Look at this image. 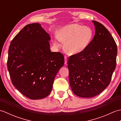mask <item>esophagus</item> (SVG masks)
<instances>
[{
  "label": "esophagus",
  "instance_id": "34e87169",
  "mask_svg": "<svg viewBox=\"0 0 121 121\" xmlns=\"http://www.w3.org/2000/svg\"><path fill=\"white\" fill-rule=\"evenodd\" d=\"M67 63V57L66 56H65V65H66Z\"/></svg>",
  "mask_w": 121,
  "mask_h": 121
}]
</instances>
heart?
Masks as SVG:
<instances>
[{
    "label": "heart",
    "instance_id": "obj_1",
    "mask_svg": "<svg viewBox=\"0 0 121 121\" xmlns=\"http://www.w3.org/2000/svg\"><path fill=\"white\" fill-rule=\"evenodd\" d=\"M57 38L60 42L65 43V52L74 55L81 53L88 47L93 38V32L89 27L78 24H71L61 28ZM54 44L60 47L56 40L54 41Z\"/></svg>",
    "mask_w": 121,
    "mask_h": 121
}]
</instances>
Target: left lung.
<instances>
[{
    "label": "left lung",
    "mask_w": 121,
    "mask_h": 121,
    "mask_svg": "<svg viewBox=\"0 0 121 121\" xmlns=\"http://www.w3.org/2000/svg\"><path fill=\"white\" fill-rule=\"evenodd\" d=\"M95 35L81 53L71 56L68 61L69 82L76 96L91 98L109 85L117 64V46L106 27L92 21Z\"/></svg>",
    "instance_id": "obj_1"
}]
</instances>
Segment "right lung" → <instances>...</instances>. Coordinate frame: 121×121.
<instances>
[{
  "label": "right lung",
  "mask_w": 121,
  "mask_h": 121,
  "mask_svg": "<svg viewBox=\"0 0 121 121\" xmlns=\"http://www.w3.org/2000/svg\"><path fill=\"white\" fill-rule=\"evenodd\" d=\"M50 36L39 23L26 25L10 43L8 70L13 86L28 98L47 97L65 59L51 52Z\"/></svg>",
  "instance_id": "right-lung-1"
}]
</instances>
